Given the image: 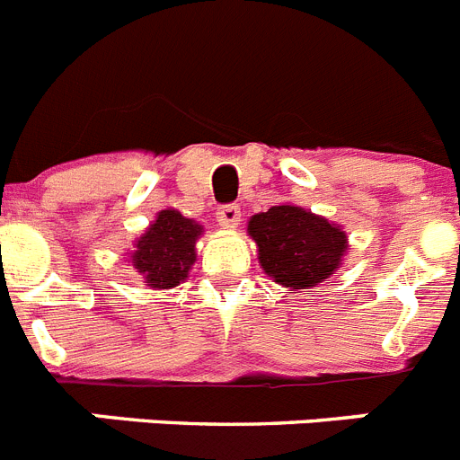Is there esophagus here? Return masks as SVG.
<instances>
[{"label":"esophagus","mask_w":460,"mask_h":460,"mask_svg":"<svg viewBox=\"0 0 460 460\" xmlns=\"http://www.w3.org/2000/svg\"><path fill=\"white\" fill-rule=\"evenodd\" d=\"M217 222L225 229H235V226L241 225V208L235 206V203H226L217 210Z\"/></svg>","instance_id":"34e87169"}]
</instances>
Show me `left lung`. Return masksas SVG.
Wrapping results in <instances>:
<instances>
[{"label":"left lung","mask_w":460,"mask_h":460,"mask_svg":"<svg viewBox=\"0 0 460 460\" xmlns=\"http://www.w3.org/2000/svg\"><path fill=\"white\" fill-rule=\"evenodd\" d=\"M259 263L278 285L313 289L341 269L347 235L326 217L298 206H273L247 222Z\"/></svg>","instance_id":"obj_1"}]
</instances>
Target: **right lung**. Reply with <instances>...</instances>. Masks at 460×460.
<instances>
[{"mask_svg": "<svg viewBox=\"0 0 460 460\" xmlns=\"http://www.w3.org/2000/svg\"><path fill=\"white\" fill-rule=\"evenodd\" d=\"M201 225L182 217L169 208L157 215L146 234L136 241L131 252V266L146 278L153 289H171L185 282L190 269L197 261V241Z\"/></svg>", "mask_w": 460, "mask_h": 460, "instance_id": "right-lung-1", "label": "right lung"}]
</instances>
